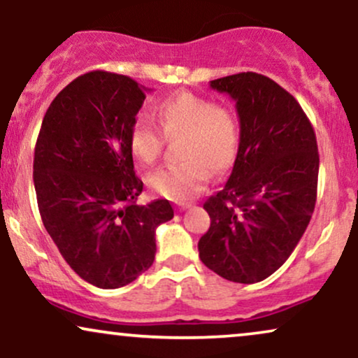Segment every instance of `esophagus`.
I'll list each match as a JSON object with an SVG mask.
<instances>
[{"label": "esophagus", "instance_id": "34e87169", "mask_svg": "<svg viewBox=\"0 0 358 358\" xmlns=\"http://www.w3.org/2000/svg\"><path fill=\"white\" fill-rule=\"evenodd\" d=\"M188 207H190V205H188V203H180V205H178V210L183 212V210H187Z\"/></svg>", "mask_w": 358, "mask_h": 358}]
</instances>
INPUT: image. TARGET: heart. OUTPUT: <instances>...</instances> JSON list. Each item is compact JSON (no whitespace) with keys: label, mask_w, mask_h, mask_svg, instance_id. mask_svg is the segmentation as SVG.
Segmentation results:
<instances>
[{"label":"heart","mask_w":358,"mask_h":358,"mask_svg":"<svg viewBox=\"0 0 358 358\" xmlns=\"http://www.w3.org/2000/svg\"><path fill=\"white\" fill-rule=\"evenodd\" d=\"M156 117L166 138H183L178 151L183 162L148 176L151 190L165 199L187 202L207 185L210 171L222 175L236 163L241 146L239 124L225 106L192 92H178L158 102ZM161 131L148 114L134 119L129 150L139 163L151 165L158 159L165 143Z\"/></svg>","instance_id":"heart-1"}]
</instances>
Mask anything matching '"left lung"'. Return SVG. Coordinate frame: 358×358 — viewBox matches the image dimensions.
<instances>
[{
  "label": "left lung",
  "mask_w": 358,
  "mask_h": 358,
  "mask_svg": "<svg viewBox=\"0 0 358 358\" xmlns=\"http://www.w3.org/2000/svg\"><path fill=\"white\" fill-rule=\"evenodd\" d=\"M236 101L241 146L232 173L203 208L210 227L199 254L234 282H259L278 271L305 234L315 210L320 156L298 101L256 72L210 80Z\"/></svg>",
  "instance_id": "8db88e82"
}]
</instances>
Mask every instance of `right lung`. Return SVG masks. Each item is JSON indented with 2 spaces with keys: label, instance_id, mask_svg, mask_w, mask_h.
I'll use <instances>...</instances> for the list:
<instances>
[{
  "label": "right lung",
  "instance_id": "obj_1",
  "mask_svg": "<svg viewBox=\"0 0 358 358\" xmlns=\"http://www.w3.org/2000/svg\"><path fill=\"white\" fill-rule=\"evenodd\" d=\"M146 89L94 71L57 94L35 146L34 183L42 222L84 281L116 289L155 261V231L173 219L168 200L138 205L129 129Z\"/></svg>",
  "mask_w": 358,
  "mask_h": 358
}]
</instances>
